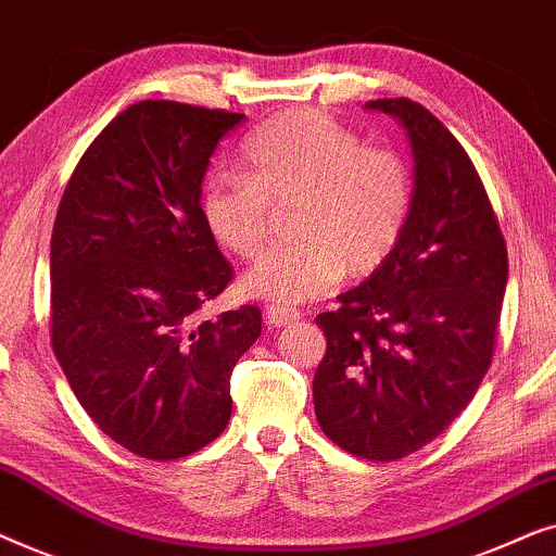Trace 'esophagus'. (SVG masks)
<instances>
[{"mask_svg":"<svg viewBox=\"0 0 556 556\" xmlns=\"http://www.w3.org/2000/svg\"><path fill=\"white\" fill-rule=\"evenodd\" d=\"M301 318V311L295 308H288V306H278V303H270V306H265V321L270 326H286V324H293Z\"/></svg>","mask_w":556,"mask_h":556,"instance_id":"1","label":"esophagus"}]
</instances>
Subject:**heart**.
<instances>
[{
  "mask_svg": "<svg viewBox=\"0 0 556 556\" xmlns=\"http://www.w3.org/2000/svg\"><path fill=\"white\" fill-rule=\"evenodd\" d=\"M293 202V240L268 250L245 276L257 299L301 303L349 270L369 276L390 261L409 225L415 179L405 154L364 143L314 109H293L248 136L240 174H215L202 189L207 232L238 257L268 240L270 212Z\"/></svg>",
  "mask_w": 556,
  "mask_h": 556,
  "instance_id": "heart-1",
  "label": "heart"
}]
</instances>
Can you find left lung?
<instances>
[{
  "mask_svg": "<svg viewBox=\"0 0 556 556\" xmlns=\"http://www.w3.org/2000/svg\"><path fill=\"white\" fill-rule=\"evenodd\" d=\"M367 109L407 128L415 204L390 261L316 316L326 354L314 409L331 443L392 463L435 440L473 400L496 346L508 257L460 141L409 98Z\"/></svg>",
  "mask_w": 556,
  "mask_h": 556,
  "instance_id": "left-lung-1",
  "label": "left lung"
}]
</instances>
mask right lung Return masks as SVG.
<instances>
[{
  "label": "right lung",
  "mask_w": 556,
  "mask_h": 556,
  "mask_svg": "<svg viewBox=\"0 0 556 556\" xmlns=\"http://www.w3.org/2000/svg\"><path fill=\"white\" fill-rule=\"evenodd\" d=\"M245 113L179 101L121 111L80 156L50 242V341L83 409L149 460L210 445L257 306L197 321L235 270L202 223V179Z\"/></svg>",
  "instance_id": "1"
}]
</instances>
